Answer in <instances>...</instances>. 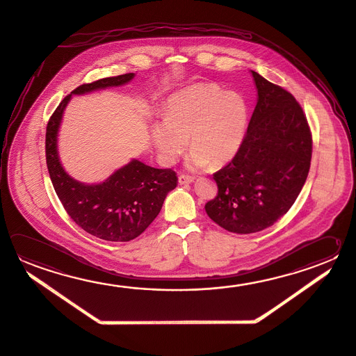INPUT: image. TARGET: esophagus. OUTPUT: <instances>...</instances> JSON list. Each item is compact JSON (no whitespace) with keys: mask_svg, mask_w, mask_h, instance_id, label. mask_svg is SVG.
Listing matches in <instances>:
<instances>
[{"mask_svg":"<svg viewBox=\"0 0 356 356\" xmlns=\"http://www.w3.org/2000/svg\"><path fill=\"white\" fill-rule=\"evenodd\" d=\"M193 181L194 177H191V175H181L178 177L179 184H189V183H192Z\"/></svg>","mask_w":356,"mask_h":356,"instance_id":"34e87169","label":"esophagus"}]
</instances>
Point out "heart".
I'll return each mask as SVG.
<instances>
[{
	"label": "heart",
	"instance_id": "b5f03b06",
	"mask_svg": "<svg viewBox=\"0 0 356 356\" xmlns=\"http://www.w3.org/2000/svg\"><path fill=\"white\" fill-rule=\"evenodd\" d=\"M164 119L155 120L150 136L165 164L186 150L188 167L223 165L237 154L246 134L250 108L243 95L214 83H197L168 97Z\"/></svg>",
	"mask_w": 356,
	"mask_h": 356
}]
</instances>
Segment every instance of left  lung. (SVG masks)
Here are the masks:
<instances>
[{"mask_svg":"<svg viewBox=\"0 0 356 356\" xmlns=\"http://www.w3.org/2000/svg\"><path fill=\"white\" fill-rule=\"evenodd\" d=\"M252 72L257 104L237 154L213 175L209 218L228 232H259L296 201L309 175L310 127L291 92Z\"/></svg>","mask_w":356,"mask_h":356,"instance_id":"1","label":"left lung"}]
</instances>
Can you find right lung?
<instances>
[{"instance_id":"1","label":"right lung","mask_w":356,"mask_h":356,"mask_svg":"<svg viewBox=\"0 0 356 356\" xmlns=\"http://www.w3.org/2000/svg\"><path fill=\"white\" fill-rule=\"evenodd\" d=\"M133 78L134 74L129 72L80 85L58 104L46 127V164L65 211L85 232L111 242H128L148 228L167 194L177 187V175L170 168H153L133 159L102 183H80L60 163L58 131L72 95L127 84Z\"/></svg>"}]
</instances>
